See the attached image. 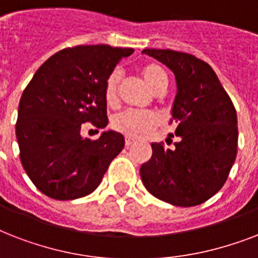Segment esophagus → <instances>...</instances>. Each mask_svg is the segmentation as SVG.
Masks as SVG:
<instances>
[{
  "mask_svg": "<svg viewBox=\"0 0 258 258\" xmlns=\"http://www.w3.org/2000/svg\"><path fill=\"white\" fill-rule=\"evenodd\" d=\"M134 145V139H131V138H125V146L127 147H130V146Z\"/></svg>",
  "mask_w": 258,
  "mask_h": 258,
  "instance_id": "34e87169",
  "label": "esophagus"
}]
</instances>
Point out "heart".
<instances>
[{
	"instance_id": "heart-1",
	"label": "heart",
	"mask_w": 258,
	"mask_h": 258,
	"mask_svg": "<svg viewBox=\"0 0 258 258\" xmlns=\"http://www.w3.org/2000/svg\"><path fill=\"white\" fill-rule=\"evenodd\" d=\"M141 75L146 84L154 93H163L169 84L167 72L158 62H147L141 68ZM121 72L119 70L111 71L105 79L103 95L108 105H115L119 96V86H120ZM161 123V119L157 113L145 112V111H134L127 109L117 113L112 119V127L115 131L123 134L127 138H143L149 135Z\"/></svg>"
}]
</instances>
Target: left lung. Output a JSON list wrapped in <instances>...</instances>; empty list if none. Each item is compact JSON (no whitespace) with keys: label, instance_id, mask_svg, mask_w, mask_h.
Here are the masks:
<instances>
[{"label":"left lung","instance_id":"8db88e82","mask_svg":"<svg viewBox=\"0 0 258 258\" xmlns=\"http://www.w3.org/2000/svg\"><path fill=\"white\" fill-rule=\"evenodd\" d=\"M143 53L175 75L178 92L172 117L179 137L171 150L165 143H151L153 157L141 167L143 184L167 204L183 208L204 204L220 191L236 161V108L204 60L171 49H145Z\"/></svg>","mask_w":258,"mask_h":258}]
</instances>
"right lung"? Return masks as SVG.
<instances>
[{
	"label": "right lung",
	"instance_id": "obj_1",
	"mask_svg": "<svg viewBox=\"0 0 258 258\" xmlns=\"http://www.w3.org/2000/svg\"><path fill=\"white\" fill-rule=\"evenodd\" d=\"M131 48L78 45L58 50L34 74L22 92L16 123L22 167L49 198H82L100 184L124 138L105 131L83 139V123L108 124L103 88L108 74Z\"/></svg>",
	"mask_w": 258,
	"mask_h": 258
}]
</instances>
